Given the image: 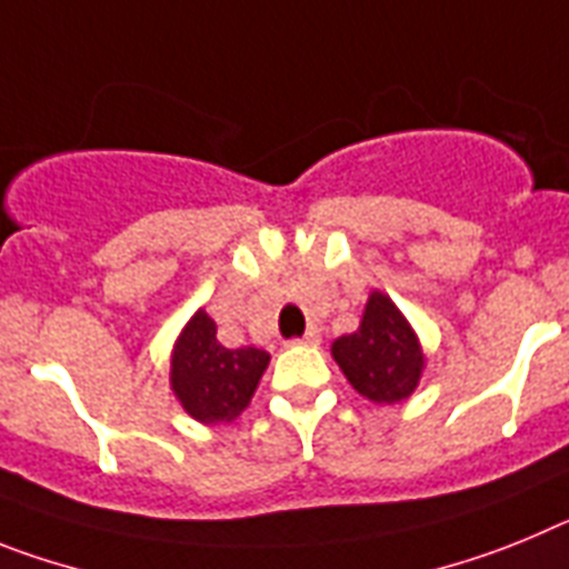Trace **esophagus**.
<instances>
[{
	"mask_svg": "<svg viewBox=\"0 0 569 569\" xmlns=\"http://www.w3.org/2000/svg\"><path fill=\"white\" fill-rule=\"evenodd\" d=\"M291 343H303V346H318L320 343V335L315 332V329H309V332L303 335V338H295Z\"/></svg>",
	"mask_w": 569,
	"mask_h": 569,
	"instance_id": "34e87169",
	"label": "esophagus"
}]
</instances>
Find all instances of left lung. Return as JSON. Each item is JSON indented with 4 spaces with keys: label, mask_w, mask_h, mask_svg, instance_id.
Listing matches in <instances>:
<instances>
[{
    "label": "left lung",
    "mask_w": 569,
    "mask_h": 569,
    "mask_svg": "<svg viewBox=\"0 0 569 569\" xmlns=\"http://www.w3.org/2000/svg\"><path fill=\"white\" fill-rule=\"evenodd\" d=\"M332 355L349 383L375 403L403 401L421 380L418 338L398 306L380 291H372L358 332L335 340Z\"/></svg>",
    "instance_id": "8db88e82"
}]
</instances>
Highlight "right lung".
<instances>
[{
	"mask_svg": "<svg viewBox=\"0 0 569 569\" xmlns=\"http://www.w3.org/2000/svg\"><path fill=\"white\" fill-rule=\"evenodd\" d=\"M269 367V352L243 346L226 349L214 320L197 312L182 329L171 358V389L182 409L202 423L234 421L249 407L257 380Z\"/></svg>",
	"mask_w": 569,
	"mask_h": 569,
	"instance_id": "right-lung-1",
	"label": "right lung"
}]
</instances>
